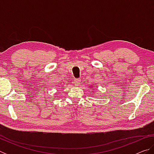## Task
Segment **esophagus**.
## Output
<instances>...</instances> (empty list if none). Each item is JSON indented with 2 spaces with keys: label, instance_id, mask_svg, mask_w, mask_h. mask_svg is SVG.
Instances as JSON below:
<instances>
[{
  "label": "esophagus",
  "instance_id": "1",
  "mask_svg": "<svg viewBox=\"0 0 154 154\" xmlns=\"http://www.w3.org/2000/svg\"><path fill=\"white\" fill-rule=\"evenodd\" d=\"M74 83H75V86H79V85L81 84V79H75Z\"/></svg>",
  "mask_w": 154,
  "mask_h": 154
}]
</instances>
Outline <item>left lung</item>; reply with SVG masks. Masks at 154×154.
Here are the masks:
<instances>
[{"instance_id":"8db88e82","label":"left lung","mask_w":154,"mask_h":154,"mask_svg":"<svg viewBox=\"0 0 154 154\" xmlns=\"http://www.w3.org/2000/svg\"><path fill=\"white\" fill-rule=\"evenodd\" d=\"M90 88H92V87H91V86H90Z\"/></svg>"}]
</instances>
